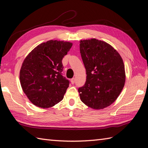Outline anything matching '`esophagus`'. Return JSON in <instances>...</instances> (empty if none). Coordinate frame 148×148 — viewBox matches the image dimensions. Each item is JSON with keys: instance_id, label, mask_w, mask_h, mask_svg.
<instances>
[{"instance_id": "1", "label": "esophagus", "mask_w": 148, "mask_h": 148, "mask_svg": "<svg viewBox=\"0 0 148 148\" xmlns=\"http://www.w3.org/2000/svg\"><path fill=\"white\" fill-rule=\"evenodd\" d=\"M71 82L72 84H74L75 83V78H72V79H71Z\"/></svg>"}]
</instances>
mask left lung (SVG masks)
I'll return each instance as SVG.
<instances>
[{"instance_id": "8db88e82", "label": "left lung", "mask_w": 148, "mask_h": 148, "mask_svg": "<svg viewBox=\"0 0 148 148\" xmlns=\"http://www.w3.org/2000/svg\"><path fill=\"white\" fill-rule=\"evenodd\" d=\"M79 46L86 71V83L78 89L81 100L94 109L107 108L117 99L125 85L123 59L112 46L102 40H81Z\"/></svg>"}]
</instances>
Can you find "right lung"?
Here are the masks:
<instances>
[{
	"instance_id": "add662e5",
	"label": "right lung",
	"mask_w": 148,
	"mask_h": 148,
	"mask_svg": "<svg viewBox=\"0 0 148 148\" xmlns=\"http://www.w3.org/2000/svg\"><path fill=\"white\" fill-rule=\"evenodd\" d=\"M72 43L50 40L36 46L22 64L20 84L34 105L49 108L64 98L69 81L62 76V59Z\"/></svg>"
}]
</instances>
